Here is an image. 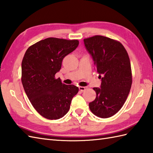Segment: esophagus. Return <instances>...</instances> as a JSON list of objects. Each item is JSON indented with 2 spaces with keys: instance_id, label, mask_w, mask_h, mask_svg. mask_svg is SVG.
I'll return each mask as SVG.
<instances>
[{
  "instance_id": "obj_1",
  "label": "esophagus",
  "mask_w": 153,
  "mask_h": 153,
  "mask_svg": "<svg viewBox=\"0 0 153 153\" xmlns=\"http://www.w3.org/2000/svg\"><path fill=\"white\" fill-rule=\"evenodd\" d=\"M79 90L81 91H84L87 90V87L86 86H79Z\"/></svg>"
}]
</instances>
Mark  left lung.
<instances>
[{
  "instance_id": "8db88e82",
  "label": "left lung",
  "mask_w": 153,
  "mask_h": 153,
  "mask_svg": "<svg viewBox=\"0 0 153 153\" xmlns=\"http://www.w3.org/2000/svg\"><path fill=\"white\" fill-rule=\"evenodd\" d=\"M92 56L101 88H94L96 97L89 103L96 116L107 118L118 113L126 100L132 84L130 58L124 46L118 40L101 35L84 39Z\"/></svg>"
}]
</instances>
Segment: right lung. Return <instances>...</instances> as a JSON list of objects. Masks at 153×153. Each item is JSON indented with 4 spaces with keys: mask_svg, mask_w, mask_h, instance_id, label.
Masks as SVG:
<instances>
[{
    "mask_svg": "<svg viewBox=\"0 0 153 153\" xmlns=\"http://www.w3.org/2000/svg\"><path fill=\"white\" fill-rule=\"evenodd\" d=\"M78 40L50 37L29 46L22 63V82L30 102L49 120L65 115L79 88L66 85L55 75L63 59L79 46Z\"/></svg>",
    "mask_w": 153,
    "mask_h": 153,
    "instance_id": "1",
    "label": "right lung"
}]
</instances>
